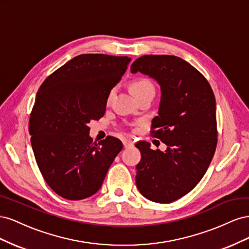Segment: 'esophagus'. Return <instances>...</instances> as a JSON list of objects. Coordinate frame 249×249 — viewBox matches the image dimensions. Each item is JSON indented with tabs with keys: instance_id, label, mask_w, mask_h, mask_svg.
I'll use <instances>...</instances> for the list:
<instances>
[{
	"instance_id": "1",
	"label": "esophagus",
	"mask_w": 249,
	"mask_h": 249,
	"mask_svg": "<svg viewBox=\"0 0 249 249\" xmlns=\"http://www.w3.org/2000/svg\"><path fill=\"white\" fill-rule=\"evenodd\" d=\"M123 143H124V146L125 148H126V147H131V146L134 145V143H133V141H132L131 139H124Z\"/></svg>"
}]
</instances>
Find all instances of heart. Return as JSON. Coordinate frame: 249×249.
<instances>
[{"instance_id":"obj_1","label":"heart","mask_w":249,"mask_h":249,"mask_svg":"<svg viewBox=\"0 0 249 249\" xmlns=\"http://www.w3.org/2000/svg\"><path fill=\"white\" fill-rule=\"evenodd\" d=\"M130 88L137 99H139L140 96L144 95L146 93L155 92V87L153 85V83L145 78H139V79L133 80L130 84ZM114 95H115V88H112L107 95V100H106L107 105H110L112 103V100L113 97H114Z\"/></svg>"}]
</instances>
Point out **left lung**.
I'll list each match as a JSON object with an SVG mask.
<instances>
[{
	"instance_id": "obj_1",
	"label": "left lung",
	"mask_w": 249,
	"mask_h": 249,
	"mask_svg": "<svg viewBox=\"0 0 249 249\" xmlns=\"http://www.w3.org/2000/svg\"><path fill=\"white\" fill-rule=\"evenodd\" d=\"M131 71L148 74L161 86L159 115L153 119L150 135L167 145L161 152L146 141L136 143L141 153L136 185L147 199L169 203L199 183L213 159L218 135L215 96L207 79L177 56H141Z\"/></svg>"
}]
</instances>
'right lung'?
<instances>
[{
	"instance_id": "right-lung-1",
	"label": "right lung",
	"mask_w": 249,
	"mask_h": 249,
	"mask_svg": "<svg viewBox=\"0 0 249 249\" xmlns=\"http://www.w3.org/2000/svg\"><path fill=\"white\" fill-rule=\"evenodd\" d=\"M131 58L83 54L43 81L29 119L35 160L51 189L70 200L100 190L123 149L119 139L99 143L89 137L90 120L106 112L110 90L122 79Z\"/></svg>"
}]
</instances>
